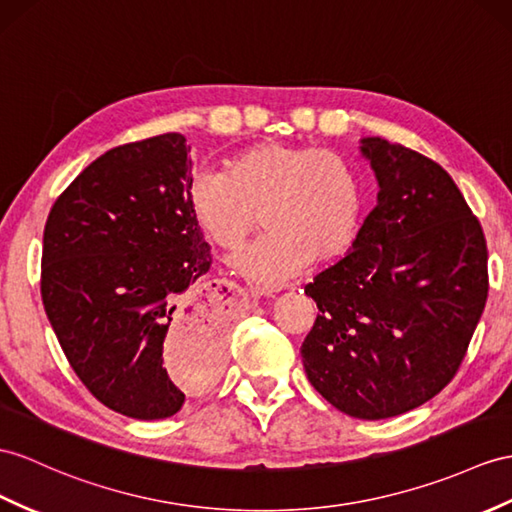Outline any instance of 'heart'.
Listing matches in <instances>:
<instances>
[{
  "label": "heart",
  "mask_w": 512,
  "mask_h": 512,
  "mask_svg": "<svg viewBox=\"0 0 512 512\" xmlns=\"http://www.w3.org/2000/svg\"><path fill=\"white\" fill-rule=\"evenodd\" d=\"M186 195L199 230L228 252L260 215L265 234L230 258L232 271L260 289L343 256L365 210L363 186L341 154L286 143H258L230 156L223 171H197Z\"/></svg>",
  "instance_id": "obj_1"
}]
</instances>
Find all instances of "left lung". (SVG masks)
Wrapping results in <instances>:
<instances>
[{"instance_id": "8db88e82", "label": "left lung", "mask_w": 512, "mask_h": 512, "mask_svg": "<svg viewBox=\"0 0 512 512\" xmlns=\"http://www.w3.org/2000/svg\"><path fill=\"white\" fill-rule=\"evenodd\" d=\"M360 154L378 204L352 252L306 284L319 315L302 363L334 408L376 421L426 404L456 376L489 295V254L441 165L378 136Z\"/></svg>"}]
</instances>
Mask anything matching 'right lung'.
Wrapping results in <instances>:
<instances>
[{
    "mask_svg": "<svg viewBox=\"0 0 512 512\" xmlns=\"http://www.w3.org/2000/svg\"><path fill=\"white\" fill-rule=\"evenodd\" d=\"M189 152L178 132L110 149L56 199L43 232L41 297L62 352L99 402L132 419L176 415L228 356V304L195 289L213 258L186 195Z\"/></svg>",
    "mask_w": 512,
    "mask_h": 512,
    "instance_id": "1",
    "label": "right lung"
}]
</instances>
